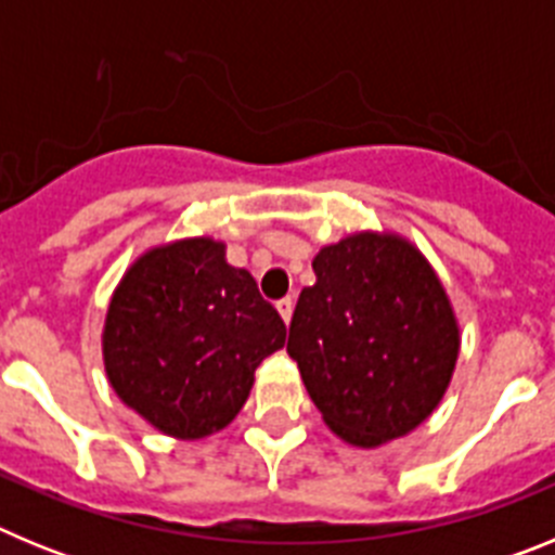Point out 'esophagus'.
<instances>
[{
	"instance_id": "34e87169",
	"label": "esophagus",
	"mask_w": 555,
	"mask_h": 555,
	"mask_svg": "<svg viewBox=\"0 0 555 555\" xmlns=\"http://www.w3.org/2000/svg\"><path fill=\"white\" fill-rule=\"evenodd\" d=\"M278 313H281V320L286 322V325H288V322H292V313H294V300H292V297H283V300L278 302Z\"/></svg>"
}]
</instances>
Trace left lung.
<instances>
[{"instance_id": "1", "label": "left lung", "mask_w": 555, "mask_h": 555, "mask_svg": "<svg viewBox=\"0 0 555 555\" xmlns=\"http://www.w3.org/2000/svg\"><path fill=\"white\" fill-rule=\"evenodd\" d=\"M288 327L327 428L352 448H380L428 420L453 380L461 327L448 288L405 235L358 230L313 258Z\"/></svg>"}]
</instances>
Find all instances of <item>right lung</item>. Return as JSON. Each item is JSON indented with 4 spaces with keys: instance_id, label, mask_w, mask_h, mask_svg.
<instances>
[{
    "instance_id": "right-lung-1",
    "label": "right lung",
    "mask_w": 555,
    "mask_h": 555,
    "mask_svg": "<svg viewBox=\"0 0 555 555\" xmlns=\"http://www.w3.org/2000/svg\"><path fill=\"white\" fill-rule=\"evenodd\" d=\"M210 235L141 253L107 302L102 361L127 409L171 439H205L247 403L286 325Z\"/></svg>"
}]
</instances>
